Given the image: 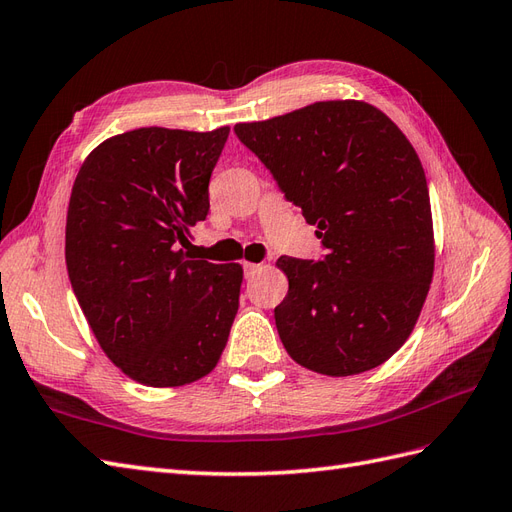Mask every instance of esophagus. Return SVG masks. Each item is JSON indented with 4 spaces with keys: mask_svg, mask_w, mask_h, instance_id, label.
Masks as SVG:
<instances>
[{
    "mask_svg": "<svg viewBox=\"0 0 512 512\" xmlns=\"http://www.w3.org/2000/svg\"><path fill=\"white\" fill-rule=\"evenodd\" d=\"M257 270H261V264H251V261H244V274L246 277H251Z\"/></svg>",
    "mask_w": 512,
    "mask_h": 512,
    "instance_id": "esophagus-1",
    "label": "esophagus"
}]
</instances>
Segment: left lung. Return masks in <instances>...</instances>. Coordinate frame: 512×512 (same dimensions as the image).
I'll return each mask as SVG.
<instances>
[{
  "label": "left lung",
  "instance_id": "obj_1",
  "mask_svg": "<svg viewBox=\"0 0 512 512\" xmlns=\"http://www.w3.org/2000/svg\"><path fill=\"white\" fill-rule=\"evenodd\" d=\"M235 136L316 225L326 255L279 257L290 290L274 322L296 363L352 376L411 335L435 270L430 196L413 144L365 101H318Z\"/></svg>",
  "mask_w": 512,
  "mask_h": 512
}]
</instances>
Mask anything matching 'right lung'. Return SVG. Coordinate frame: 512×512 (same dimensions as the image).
<instances>
[{
	"label": "right lung",
	"instance_id": "right-lung-1",
	"mask_svg": "<svg viewBox=\"0 0 512 512\" xmlns=\"http://www.w3.org/2000/svg\"><path fill=\"white\" fill-rule=\"evenodd\" d=\"M229 127H140L101 142L75 177L67 270L108 359L149 387L216 368L240 307V264L190 259ZM192 246V244H190Z\"/></svg>",
	"mask_w": 512,
	"mask_h": 512
}]
</instances>
